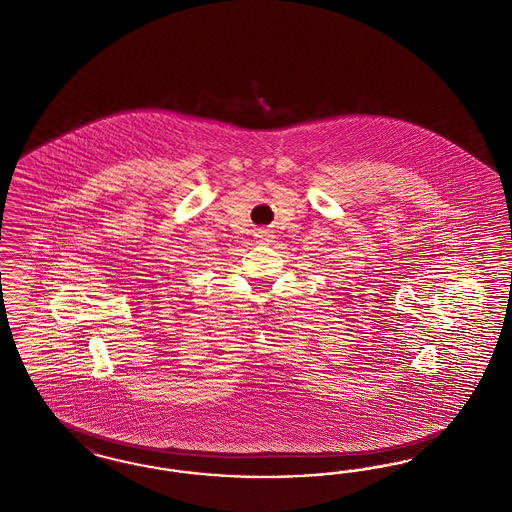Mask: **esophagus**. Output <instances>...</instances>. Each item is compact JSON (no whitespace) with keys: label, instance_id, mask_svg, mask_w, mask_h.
Listing matches in <instances>:
<instances>
[{"label":"esophagus","instance_id":"esophagus-1","mask_svg":"<svg viewBox=\"0 0 512 512\" xmlns=\"http://www.w3.org/2000/svg\"><path fill=\"white\" fill-rule=\"evenodd\" d=\"M257 238H261L263 242H270L272 232H270V230H266V228H259V230H257Z\"/></svg>","mask_w":512,"mask_h":512}]
</instances>
